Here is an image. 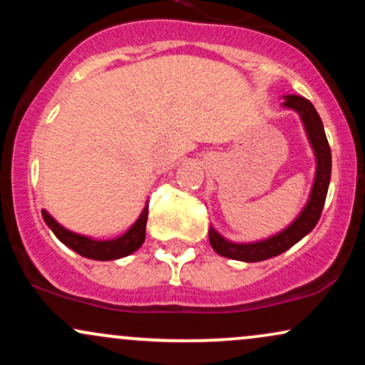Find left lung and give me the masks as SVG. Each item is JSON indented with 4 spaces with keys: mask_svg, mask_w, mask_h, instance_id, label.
<instances>
[{
    "mask_svg": "<svg viewBox=\"0 0 365 365\" xmlns=\"http://www.w3.org/2000/svg\"><path fill=\"white\" fill-rule=\"evenodd\" d=\"M282 106L287 108V110H293L300 116L305 135H307L314 158H316V173H314V182L311 192H309V199L302 207V211L299 212V216L287 228H283L282 232L269 235L267 238H261V240H228L211 225V228H209V242H211L215 252L223 255V257L235 259V261L242 262H259L264 261V259L274 257V255L283 254L284 250L290 249L297 242L302 240L305 235H309L314 226L317 225V221H319L331 180V149L328 139H326L324 127H322L321 116L317 115L312 103L300 98V96H283Z\"/></svg>",
    "mask_w": 365,
    "mask_h": 365,
    "instance_id": "left-lung-1",
    "label": "left lung"
}]
</instances>
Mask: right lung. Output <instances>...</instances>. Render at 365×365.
<instances>
[{
    "instance_id": "right-lung-1",
    "label": "right lung",
    "mask_w": 365,
    "mask_h": 365,
    "mask_svg": "<svg viewBox=\"0 0 365 365\" xmlns=\"http://www.w3.org/2000/svg\"><path fill=\"white\" fill-rule=\"evenodd\" d=\"M148 204L145 202L144 209H142L140 216L137 217L133 223L125 233L108 238V240H96V238L81 235L75 233L72 230L65 228V226L58 223L54 217L49 215L46 209H43V220L44 223L51 228V232L56 235L61 244H65L73 252L81 254L82 257L94 259V261H115V259L127 257V255L133 254L135 250L140 249V245L145 240V223H148Z\"/></svg>"
}]
</instances>
